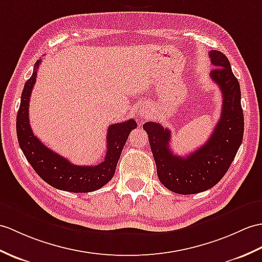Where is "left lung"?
Segmentation results:
<instances>
[{"label":"left lung","instance_id":"obj_1","mask_svg":"<svg viewBox=\"0 0 262 262\" xmlns=\"http://www.w3.org/2000/svg\"><path fill=\"white\" fill-rule=\"evenodd\" d=\"M214 69L210 77L222 93V112L211 137L202 147L186 157L174 155L169 147L171 132L149 121L143 125L148 134L157 176L169 191L195 194L213 187L233 162L245 132L241 91L230 61L221 51L209 52Z\"/></svg>","mask_w":262,"mask_h":262}]
</instances>
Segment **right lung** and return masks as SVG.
Returning a JSON list of instances; mask_svg holds the SVG:
<instances>
[{
  "instance_id": "1",
  "label": "right lung",
  "mask_w": 262,
  "mask_h": 262,
  "mask_svg": "<svg viewBox=\"0 0 262 262\" xmlns=\"http://www.w3.org/2000/svg\"><path fill=\"white\" fill-rule=\"evenodd\" d=\"M41 60L34 64L33 74L24 83L21 103L16 115V135L19 145L34 171L49 185L58 190L74 193H88L106 185L116 171V166L127 138L137 127L134 119L113 124L107 132V153L105 160L95 166L74 165L63 156L54 153L34 136L29 121L30 97L35 84Z\"/></svg>"
}]
</instances>
